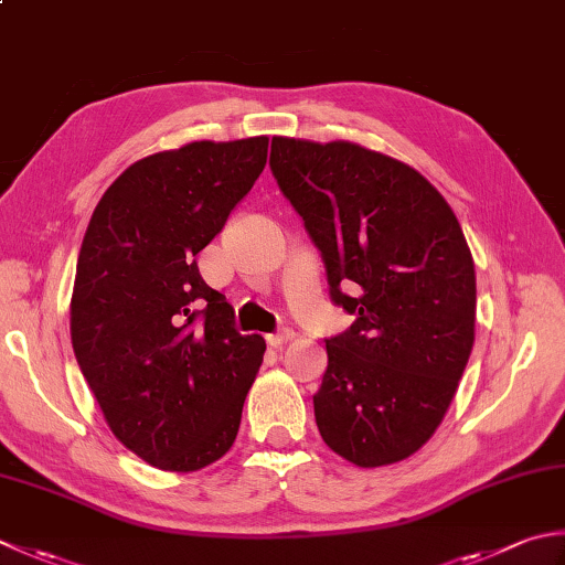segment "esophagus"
Returning a JSON list of instances; mask_svg holds the SVG:
<instances>
[{
  "instance_id": "esophagus-1",
  "label": "esophagus",
  "mask_w": 565,
  "mask_h": 565,
  "mask_svg": "<svg viewBox=\"0 0 565 565\" xmlns=\"http://www.w3.org/2000/svg\"><path fill=\"white\" fill-rule=\"evenodd\" d=\"M294 330L291 328H284V330H279V333H271V335H267V342L271 348H281L284 342H289V340H294Z\"/></svg>"
}]
</instances>
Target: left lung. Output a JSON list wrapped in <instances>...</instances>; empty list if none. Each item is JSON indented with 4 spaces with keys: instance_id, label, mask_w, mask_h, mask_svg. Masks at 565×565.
I'll return each mask as SVG.
<instances>
[{
    "instance_id": "left-lung-1",
    "label": "left lung",
    "mask_w": 565,
    "mask_h": 565,
    "mask_svg": "<svg viewBox=\"0 0 565 565\" xmlns=\"http://www.w3.org/2000/svg\"><path fill=\"white\" fill-rule=\"evenodd\" d=\"M269 166L323 257L330 298L355 316L326 340L320 436L360 468L414 456L475 342V264L458 217L412 166L352 141L274 137Z\"/></svg>"
}]
</instances>
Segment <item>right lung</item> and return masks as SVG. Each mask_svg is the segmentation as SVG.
<instances>
[{
	"label": "right lung",
	"mask_w": 565,
	"mask_h": 565,
	"mask_svg": "<svg viewBox=\"0 0 565 565\" xmlns=\"http://www.w3.org/2000/svg\"><path fill=\"white\" fill-rule=\"evenodd\" d=\"M267 137L191 141L131 163L99 198L71 298V340L113 428L149 466L193 472L232 448L267 350L203 281L210 245L267 163Z\"/></svg>",
	"instance_id": "obj_1"
}]
</instances>
